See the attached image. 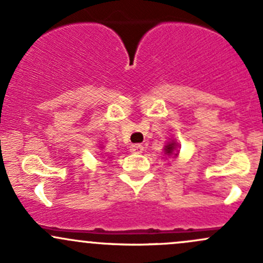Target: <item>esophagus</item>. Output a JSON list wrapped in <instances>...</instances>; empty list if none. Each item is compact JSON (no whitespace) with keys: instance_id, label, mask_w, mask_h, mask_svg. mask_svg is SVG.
I'll return each mask as SVG.
<instances>
[{"instance_id":"obj_1","label":"esophagus","mask_w":263,"mask_h":263,"mask_svg":"<svg viewBox=\"0 0 263 263\" xmlns=\"http://www.w3.org/2000/svg\"><path fill=\"white\" fill-rule=\"evenodd\" d=\"M143 151H144V146L140 145V144H133V145H130L132 153L140 154V153H143Z\"/></svg>"}]
</instances>
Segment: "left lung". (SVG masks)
Returning a JSON list of instances; mask_svg holds the SVG:
<instances>
[{
    "label": "left lung",
    "mask_w": 263,
    "mask_h": 263,
    "mask_svg": "<svg viewBox=\"0 0 263 263\" xmlns=\"http://www.w3.org/2000/svg\"><path fill=\"white\" fill-rule=\"evenodd\" d=\"M176 149H177V144H176V142H173V140H172V142H169L164 146V152H165L164 154L168 155V157H171V155H174V157H177L178 152L176 151Z\"/></svg>",
    "instance_id": "1"
}]
</instances>
